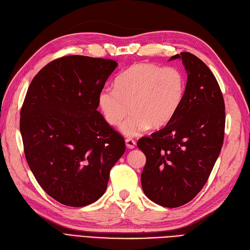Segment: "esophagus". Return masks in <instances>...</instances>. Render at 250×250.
<instances>
[{
    "mask_svg": "<svg viewBox=\"0 0 250 250\" xmlns=\"http://www.w3.org/2000/svg\"><path fill=\"white\" fill-rule=\"evenodd\" d=\"M125 144H126V146L130 148V149H133V148H135V146H136V141L134 140V139H132V138H126L125 139Z\"/></svg>",
    "mask_w": 250,
    "mask_h": 250,
    "instance_id": "esophagus-1",
    "label": "esophagus"
}]
</instances>
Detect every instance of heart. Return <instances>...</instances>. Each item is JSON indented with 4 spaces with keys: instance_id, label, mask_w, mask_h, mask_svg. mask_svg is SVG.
I'll return each mask as SVG.
<instances>
[{
    "instance_id": "b5f03b06",
    "label": "heart",
    "mask_w": 250,
    "mask_h": 250,
    "mask_svg": "<svg viewBox=\"0 0 250 250\" xmlns=\"http://www.w3.org/2000/svg\"><path fill=\"white\" fill-rule=\"evenodd\" d=\"M186 77L173 66L155 63L133 64L115 80V88L99 93V107L106 122L117 126L131 111L122 131L137 136L150 126H165L178 113L186 92Z\"/></svg>"
}]
</instances>
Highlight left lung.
I'll list each match as a JSON object with an SVG mask.
<instances>
[{"instance_id":"obj_1","label":"left lung","mask_w":250,"mask_h":250,"mask_svg":"<svg viewBox=\"0 0 250 250\" xmlns=\"http://www.w3.org/2000/svg\"><path fill=\"white\" fill-rule=\"evenodd\" d=\"M178 58L188 72L178 113L163 128L137 142L146 157L143 192L166 208L189 203L203 189L220 154L225 127L224 100L213 72L189 52L170 60Z\"/></svg>"}]
</instances>
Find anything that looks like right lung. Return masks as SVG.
I'll list each match as a JSON object with an SVG mask.
<instances>
[{
  "label": "right lung",
  "instance_id": "right-lung-1",
  "mask_svg": "<svg viewBox=\"0 0 250 250\" xmlns=\"http://www.w3.org/2000/svg\"><path fill=\"white\" fill-rule=\"evenodd\" d=\"M116 66L111 59L64 56L40 69L28 88L20 120L26 160L40 187L64 206L98 200L125 154L123 135L96 110Z\"/></svg>",
  "mask_w": 250,
  "mask_h": 250
}]
</instances>
